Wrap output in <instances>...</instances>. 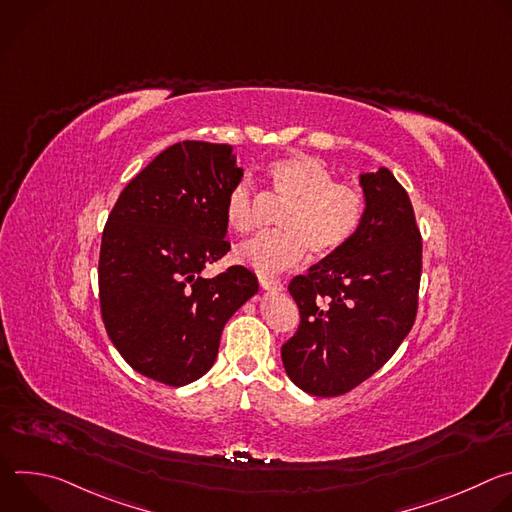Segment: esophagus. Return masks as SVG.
<instances>
[{"label": "esophagus", "mask_w": 512, "mask_h": 512, "mask_svg": "<svg viewBox=\"0 0 512 512\" xmlns=\"http://www.w3.org/2000/svg\"><path fill=\"white\" fill-rule=\"evenodd\" d=\"M261 287L267 289V291H273V294H279V291H283V283L281 281H275V279H267V277H261L259 279Z\"/></svg>", "instance_id": "esophagus-1"}]
</instances>
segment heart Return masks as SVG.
Here are the masks:
<instances>
[{
    "instance_id": "b5f03b06",
    "label": "heart",
    "mask_w": 512,
    "mask_h": 512,
    "mask_svg": "<svg viewBox=\"0 0 512 512\" xmlns=\"http://www.w3.org/2000/svg\"><path fill=\"white\" fill-rule=\"evenodd\" d=\"M273 194L287 202L277 223L281 231L261 233L235 249V259L261 275H275L298 265L308 249L318 257L340 251L362 216L356 186L336 182L334 172L314 156H289L269 168ZM257 196L249 180L237 182L225 200L227 225L247 233L257 221Z\"/></svg>"
}]
</instances>
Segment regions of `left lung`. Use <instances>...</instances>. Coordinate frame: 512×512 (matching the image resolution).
Segmentation results:
<instances>
[{
    "instance_id": "8db88e82",
    "label": "left lung",
    "mask_w": 512,
    "mask_h": 512,
    "mask_svg": "<svg viewBox=\"0 0 512 512\" xmlns=\"http://www.w3.org/2000/svg\"><path fill=\"white\" fill-rule=\"evenodd\" d=\"M358 184L364 210L350 241L287 287L302 322L281 346L283 369L316 397L344 395L375 375L417 314L421 235L411 200L387 168Z\"/></svg>"
}]
</instances>
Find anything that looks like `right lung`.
Listing matches in <instances>:
<instances>
[{
  "label": "right lung",
  "instance_id": "add662e5",
  "mask_svg": "<svg viewBox=\"0 0 512 512\" xmlns=\"http://www.w3.org/2000/svg\"><path fill=\"white\" fill-rule=\"evenodd\" d=\"M243 168L227 143L180 141L119 194L103 231L99 300L107 334L139 375L184 387L210 371L229 318L259 291L227 255L225 200Z\"/></svg>",
  "mask_w": 512,
  "mask_h": 512
}]
</instances>
